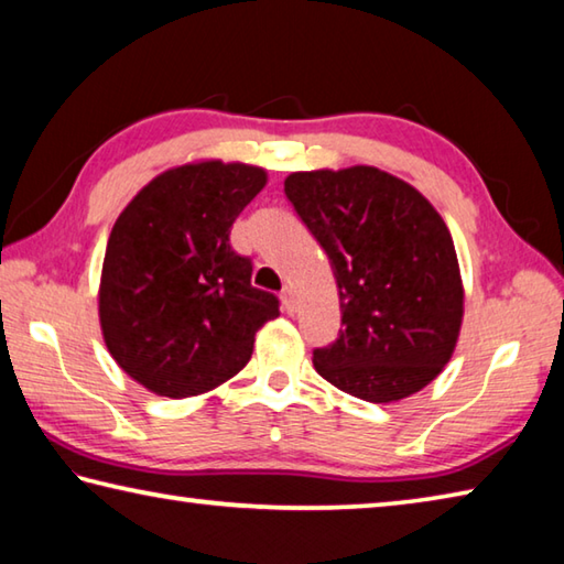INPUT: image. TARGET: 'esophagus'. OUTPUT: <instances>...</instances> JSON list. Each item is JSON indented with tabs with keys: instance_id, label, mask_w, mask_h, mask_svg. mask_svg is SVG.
Returning <instances> with one entry per match:
<instances>
[{
	"instance_id": "1",
	"label": "esophagus",
	"mask_w": 564,
	"mask_h": 564,
	"mask_svg": "<svg viewBox=\"0 0 564 564\" xmlns=\"http://www.w3.org/2000/svg\"><path fill=\"white\" fill-rule=\"evenodd\" d=\"M280 300H282V307L288 312H294V290L292 288H284L280 292Z\"/></svg>"
}]
</instances>
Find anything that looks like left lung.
<instances>
[{"label": "left lung", "mask_w": 564, "mask_h": 564, "mask_svg": "<svg viewBox=\"0 0 564 564\" xmlns=\"http://www.w3.org/2000/svg\"><path fill=\"white\" fill-rule=\"evenodd\" d=\"M284 195L327 252L341 329L314 369L351 397L389 403L438 377L456 349L463 284L443 217L379 167L292 173Z\"/></svg>", "instance_id": "left-lung-1"}]
</instances>
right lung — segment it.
Here are the masks:
<instances>
[{
  "instance_id": "add662e5",
  "label": "right lung",
  "mask_w": 564,
  "mask_h": 564,
  "mask_svg": "<svg viewBox=\"0 0 564 564\" xmlns=\"http://www.w3.org/2000/svg\"><path fill=\"white\" fill-rule=\"evenodd\" d=\"M262 167L205 161L153 177L108 237L98 314L106 347L158 397H197L252 357L257 329L280 314L252 288V260L230 227L262 191Z\"/></svg>"
}]
</instances>
